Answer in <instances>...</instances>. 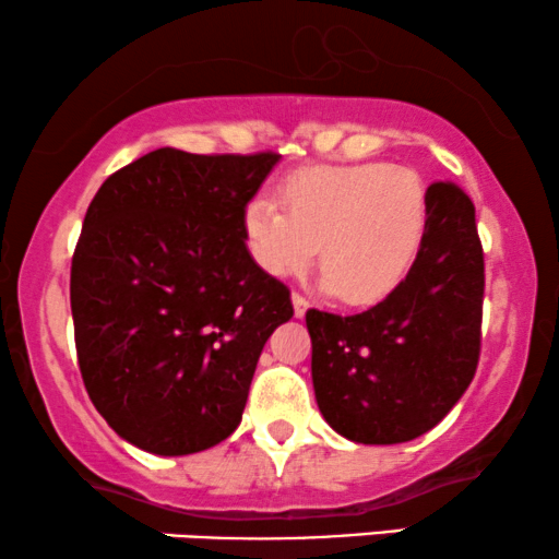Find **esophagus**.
<instances>
[{"label":"esophagus","instance_id":"1","mask_svg":"<svg viewBox=\"0 0 559 559\" xmlns=\"http://www.w3.org/2000/svg\"><path fill=\"white\" fill-rule=\"evenodd\" d=\"M293 308H295V318H302V316L308 313L310 302H308L306 297H302L300 293H295V295H293Z\"/></svg>","mask_w":559,"mask_h":559}]
</instances>
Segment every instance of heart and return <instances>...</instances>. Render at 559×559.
Returning a JSON list of instances; mask_svg holds the SVG:
<instances>
[{"instance_id":"1","label":"heart","mask_w":559,"mask_h":559,"mask_svg":"<svg viewBox=\"0 0 559 559\" xmlns=\"http://www.w3.org/2000/svg\"><path fill=\"white\" fill-rule=\"evenodd\" d=\"M280 204L243 210L249 257L272 277H297L321 243L323 287L374 306L403 285L429 228V192L413 169L390 164L310 166L280 185Z\"/></svg>"}]
</instances>
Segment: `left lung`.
<instances>
[{"label":"left lung","instance_id":"obj_1","mask_svg":"<svg viewBox=\"0 0 559 559\" xmlns=\"http://www.w3.org/2000/svg\"><path fill=\"white\" fill-rule=\"evenodd\" d=\"M426 192L429 228L403 285L365 313H306L318 408L357 444H401L431 431L480 359L485 262L475 205L452 182Z\"/></svg>","mask_w":559,"mask_h":559}]
</instances>
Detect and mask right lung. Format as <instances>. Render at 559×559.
<instances>
[{"mask_svg":"<svg viewBox=\"0 0 559 559\" xmlns=\"http://www.w3.org/2000/svg\"><path fill=\"white\" fill-rule=\"evenodd\" d=\"M277 154L156 148L105 179L71 259V316L86 393L151 454L221 444L241 424L289 289L243 243V210Z\"/></svg>","mask_w":559,"mask_h":559,"instance_id":"right-lung-1","label":"right lung"}]
</instances>
